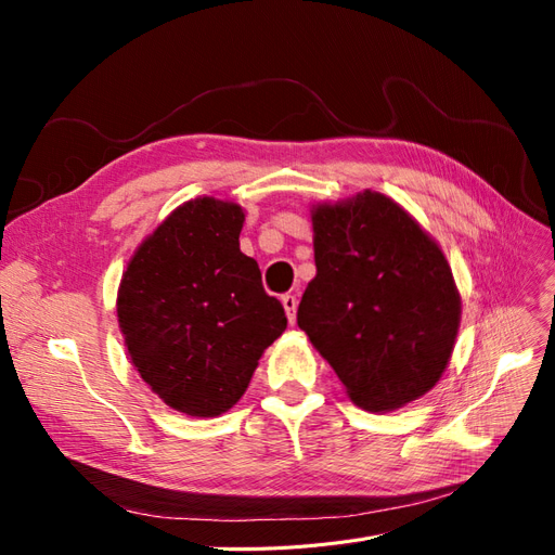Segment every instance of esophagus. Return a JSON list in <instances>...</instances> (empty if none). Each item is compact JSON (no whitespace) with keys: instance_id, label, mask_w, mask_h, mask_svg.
Returning a JSON list of instances; mask_svg holds the SVG:
<instances>
[{"instance_id":"34e87169","label":"esophagus","mask_w":555,"mask_h":555,"mask_svg":"<svg viewBox=\"0 0 555 555\" xmlns=\"http://www.w3.org/2000/svg\"><path fill=\"white\" fill-rule=\"evenodd\" d=\"M282 306H284V312H287V319L289 324L296 322V308H298V298L294 294H284L282 296Z\"/></svg>"}]
</instances>
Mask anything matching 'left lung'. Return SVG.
I'll return each mask as SVG.
<instances>
[{"label": "left lung", "instance_id": "left-lung-1", "mask_svg": "<svg viewBox=\"0 0 555 555\" xmlns=\"http://www.w3.org/2000/svg\"><path fill=\"white\" fill-rule=\"evenodd\" d=\"M317 275L296 312L347 396L389 412L430 391L451 359L461 296L428 233L377 192L312 210Z\"/></svg>", "mask_w": 555, "mask_h": 555}]
</instances>
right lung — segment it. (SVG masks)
<instances>
[{
	"label": "right lung",
	"instance_id": "right-lung-1",
	"mask_svg": "<svg viewBox=\"0 0 555 555\" xmlns=\"http://www.w3.org/2000/svg\"><path fill=\"white\" fill-rule=\"evenodd\" d=\"M243 222L236 204L188 201L143 241L117 292L133 367L182 414L236 405L263 349L287 328L257 261L241 251Z\"/></svg>",
	"mask_w": 555,
	"mask_h": 555
}]
</instances>
